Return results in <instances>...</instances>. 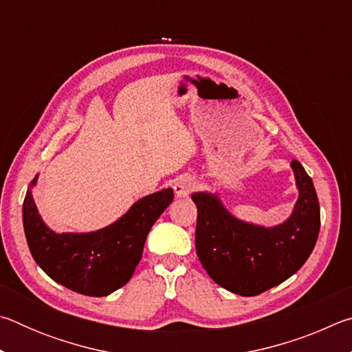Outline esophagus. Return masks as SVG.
Masks as SVG:
<instances>
[{
    "label": "esophagus",
    "mask_w": 352,
    "mask_h": 352,
    "mask_svg": "<svg viewBox=\"0 0 352 352\" xmlns=\"http://www.w3.org/2000/svg\"><path fill=\"white\" fill-rule=\"evenodd\" d=\"M194 189V180L190 177H180L174 183V190L177 197H188L190 190Z\"/></svg>",
    "instance_id": "obj_1"
}]
</instances>
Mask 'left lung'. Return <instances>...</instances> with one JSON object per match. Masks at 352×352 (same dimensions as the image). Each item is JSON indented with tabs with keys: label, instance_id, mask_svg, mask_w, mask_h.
I'll use <instances>...</instances> for the list:
<instances>
[{
	"label": "left lung",
	"instance_id": "obj_1",
	"mask_svg": "<svg viewBox=\"0 0 352 352\" xmlns=\"http://www.w3.org/2000/svg\"><path fill=\"white\" fill-rule=\"evenodd\" d=\"M298 199L283 223L264 226L237 219L219 192H192L197 205L195 248L208 275L236 295L254 296L284 283L311 256L320 233V205L312 178L290 164Z\"/></svg>",
	"mask_w": 352,
	"mask_h": 352
}]
</instances>
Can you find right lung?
I'll list each match as a JSON object with an SVG mask.
<instances>
[{
    "instance_id": "obj_1",
    "label": "right lung",
    "mask_w": 352,
    "mask_h": 352,
    "mask_svg": "<svg viewBox=\"0 0 352 352\" xmlns=\"http://www.w3.org/2000/svg\"><path fill=\"white\" fill-rule=\"evenodd\" d=\"M29 184L23 226L34 261L47 276L87 296H107L126 285L141 261L152 225L174 200L166 188L136 200L124 216L90 233H56L38 214Z\"/></svg>"
}]
</instances>
